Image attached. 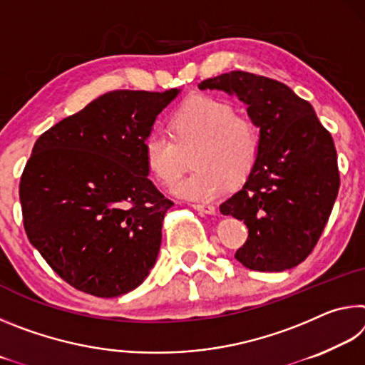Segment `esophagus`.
Masks as SVG:
<instances>
[{
    "instance_id": "obj_1",
    "label": "esophagus",
    "mask_w": 365,
    "mask_h": 365,
    "mask_svg": "<svg viewBox=\"0 0 365 365\" xmlns=\"http://www.w3.org/2000/svg\"><path fill=\"white\" fill-rule=\"evenodd\" d=\"M193 207L202 214H215V207L212 205H193Z\"/></svg>"
}]
</instances>
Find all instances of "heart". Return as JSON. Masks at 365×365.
I'll return each mask as SVG.
<instances>
[{"instance_id": "1", "label": "heart", "mask_w": 365, "mask_h": 365, "mask_svg": "<svg viewBox=\"0 0 365 365\" xmlns=\"http://www.w3.org/2000/svg\"><path fill=\"white\" fill-rule=\"evenodd\" d=\"M169 133L153 130L143 140L148 170L170 187L183 172L190 151L193 168L175 183L174 191L193 201H211L228 187H240L256 170L262 151L259 128L238 117L232 103L197 95L180 104L169 120Z\"/></svg>"}]
</instances>
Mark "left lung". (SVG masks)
<instances>
[{
    "mask_svg": "<svg viewBox=\"0 0 365 365\" xmlns=\"http://www.w3.org/2000/svg\"><path fill=\"white\" fill-rule=\"evenodd\" d=\"M197 86L238 96L262 140L256 170L220 205L222 214L243 220L250 232L235 257L259 272L296 267L316 248L339 190L330 132L311 104L279 80L232 71Z\"/></svg>",
    "mask_w": 365,
    "mask_h": 365,
    "instance_id": "1",
    "label": "left lung"
}]
</instances>
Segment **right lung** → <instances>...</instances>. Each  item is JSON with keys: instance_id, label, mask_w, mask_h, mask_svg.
I'll list each match as a JSON object with an SVG mask.
<instances>
[{"instance_id": "1", "label": "right lung", "mask_w": 365, "mask_h": 365, "mask_svg": "<svg viewBox=\"0 0 365 365\" xmlns=\"http://www.w3.org/2000/svg\"><path fill=\"white\" fill-rule=\"evenodd\" d=\"M177 95L109 91L35 141L19 183L24 228L76 289L115 298L156 262L174 202L148 178L143 140Z\"/></svg>"}]
</instances>
